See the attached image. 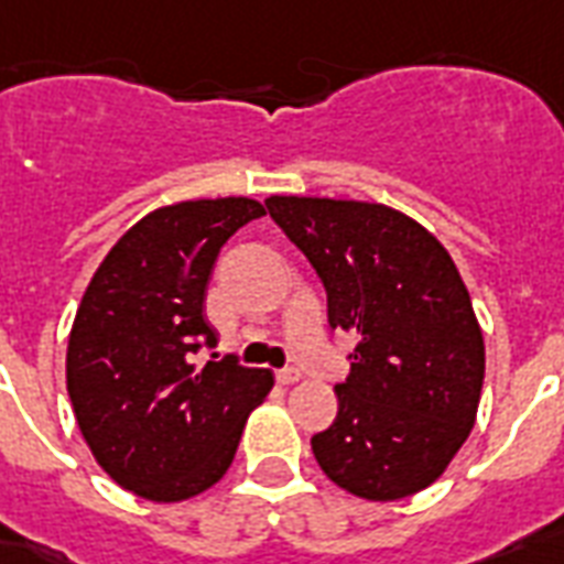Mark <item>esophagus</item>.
Segmentation results:
<instances>
[{
	"label": "esophagus",
	"instance_id": "1",
	"mask_svg": "<svg viewBox=\"0 0 564 564\" xmlns=\"http://www.w3.org/2000/svg\"><path fill=\"white\" fill-rule=\"evenodd\" d=\"M303 379V373L296 368H285V370H276V382L279 386H294V382H300Z\"/></svg>",
	"mask_w": 564,
	"mask_h": 564
}]
</instances>
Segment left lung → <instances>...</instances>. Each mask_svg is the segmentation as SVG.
Instances as JSON below:
<instances>
[{
  "mask_svg": "<svg viewBox=\"0 0 564 564\" xmlns=\"http://www.w3.org/2000/svg\"><path fill=\"white\" fill-rule=\"evenodd\" d=\"M329 296V326L356 335L338 414L312 438L344 491L388 503L430 488L477 423L486 341L441 241L382 203L264 199Z\"/></svg>",
  "mask_w": 564,
  "mask_h": 564,
  "instance_id": "1",
  "label": "left lung"
}]
</instances>
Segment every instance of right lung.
Returning <instances> with one entry per match:
<instances>
[{
	"mask_svg": "<svg viewBox=\"0 0 564 564\" xmlns=\"http://www.w3.org/2000/svg\"><path fill=\"white\" fill-rule=\"evenodd\" d=\"M261 214L250 196L161 205L108 250L78 303L69 403L96 465L143 500L178 503L220 482L273 388V370L191 365L217 344L203 314L214 259Z\"/></svg>",
	"mask_w": 564,
	"mask_h": 564,
	"instance_id": "right-lung-1",
	"label": "right lung"
}]
</instances>
